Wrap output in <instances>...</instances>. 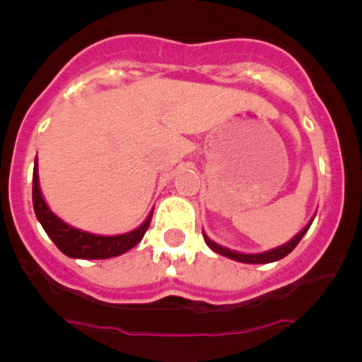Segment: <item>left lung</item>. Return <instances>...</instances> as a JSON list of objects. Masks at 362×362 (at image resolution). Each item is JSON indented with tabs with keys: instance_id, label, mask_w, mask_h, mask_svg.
I'll use <instances>...</instances> for the list:
<instances>
[{
	"instance_id": "left-lung-1",
	"label": "left lung",
	"mask_w": 362,
	"mask_h": 362,
	"mask_svg": "<svg viewBox=\"0 0 362 362\" xmlns=\"http://www.w3.org/2000/svg\"><path fill=\"white\" fill-rule=\"evenodd\" d=\"M315 217V216H313ZM313 221V219H312ZM312 221H310L308 225L305 226V228L300 230L299 233H297L296 238L290 239L288 243H284V245L277 246V248H272V250L268 252H261V254H243V252H235V250H230V248H225V246L217 245V243H214L212 239L206 235V233L203 232V238L204 241H206V245L212 248L216 254H221L225 255V257L228 259H233V261H239V263H248V264H267V263H274V261H279V259L286 257V255L290 254V252L296 248L297 245H299V241L303 239V235H305L306 232H308L310 225H312Z\"/></svg>"
}]
</instances>
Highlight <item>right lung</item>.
<instances>
[{"label":"right lung","instance_id":"add662e5","mask_svg":"<svg viewBox=\"0 0 362 362\" xmlns=\"http://www.w3.org/2000/svg\"><path fill=\"white\" fill-rule=\"evenodd\" d=\"M32 203H34L37 221L45 232L49 233L54 245L63 254L74 259H108L124 254L141 241L152 221V214H150L141 226L121 235H95V233L83 232V230L66 225L65 221L59 219L49 209V204L45 203L40 188V177H37V159L34 166V175H32Z\"/></svg>","mask_w":362,"mask_h":362}]
</instances>
